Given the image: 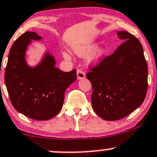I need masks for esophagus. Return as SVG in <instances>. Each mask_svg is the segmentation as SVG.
<instances>
[{"label":"esophagus","instance_id":"1","mask_svg":"<svg viewBox=\"0 0 157 157\" xmlns=\"http://www.w3.org/2000/svg\"><path fill=\"white\" fill-rule=\"evenodd\" d=\"M77 80H82V79H84L86 77L84 72L82 71L81 70H77Z\"/></svg>","mask_w":157,"mask_h":157}]
</instances>
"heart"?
<instances>
[{
  "instance_id": "1",
  "label": "heart",
  "mask_w": 157,
  "mask_h": 157,
  "mask_svg": "<svg viewBox=\"0 0 157 157\" xmlns=\"http://www.w3.org/2000/svg\"><path fill=\"white\" fill-rule=\"evenodd\" d=\"M98 47V43L97 42H95V43L89 44L87 45H84V46L81 47H77V48H75L74 49V52L76 53V55H78L79 57H82V58H86V57L90 56V55L93 53L96 50ZM107 52V49L105 48H99L92 55L91 60L92 62L93 63H97L102 59V57L104 56L105 53ZM63 55H64V58L66 59H70L71 58V55L68 52H63Z\"/></svg>"
}]
</instances>
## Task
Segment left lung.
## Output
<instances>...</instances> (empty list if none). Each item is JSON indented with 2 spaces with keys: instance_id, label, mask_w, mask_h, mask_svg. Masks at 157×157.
<instances>
[{
  "instance_id": "obj_1",
  "label": "left lung",
  "mask_w": 157,
  "mask_h": 157,
  "mask_svg": "<svg viewBox=\"0 0 157 157\" xmlns=\"http://www.w3.org/2000/svg\"><path fill=\"white\" fill-rule=\"evenodd\" d=\"M117 35L124 42L86 74L92 106L105 121L128 116L143 103L147 90L148 68L140 41L127 31Z\"/></svg>"
}]
</instances>
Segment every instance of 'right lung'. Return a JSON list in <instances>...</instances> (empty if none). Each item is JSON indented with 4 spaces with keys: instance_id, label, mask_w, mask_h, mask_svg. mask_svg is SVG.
<instances>
[{
    "instance_id": "add662e5",
    "label": "right lung",
    "mask_w": 157,
    "mask_h": 157,
    "mask_svg": "<svg viewBox=\"0 0 157 157\" xmlns=\"http://www.w3.org/2000/svg\"><path fill=\"white\" fill-rule=\"evenodd\" d=\"M34 41L42 40L34 32H26L15 41L9 52L4 81L13 106L32 119L45 121L56 116L63 106L64 92L77 80L76 70L64 72L48 49L41 61L31 66L26 52Z\"/></svg>"
}]
</instances>
